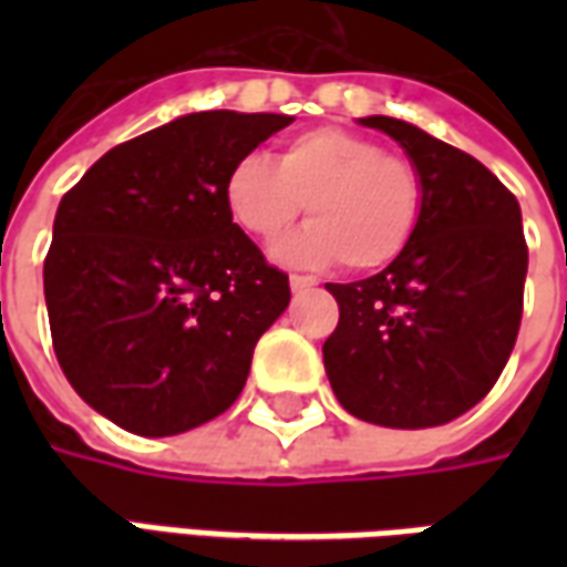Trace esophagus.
I'll return each instance as SVG.
<instances>
[{
    "mask_svg": "<svg viewBox=\"0 0 567 567\" xmlns=\"http://www.w3.org/2000/svg\"><path fill=\"white\" fill-rule=\"evenodd\" d=\"M288 285H291V291H309V288H316L319 282H316L312 276H291Z\"/></svg>",
    "mask_w": 567,
    "mask_h": 567,
    "instance_id": "1",
    "label": "esophagus"
}]
</instances>
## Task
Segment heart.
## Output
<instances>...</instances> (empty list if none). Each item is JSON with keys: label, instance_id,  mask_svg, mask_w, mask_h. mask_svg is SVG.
Listing matches in <instances>:
<instances>
[{"label": "heart", "instance_id": "heart-1", "mask_svg": "<svg viewBox=\"0 0 567 567\" xmlns=\"http://www.w3.org/2000/svg\"><path fill=\"white\" fill-rule=\"evenodd\" d=\"M227 212L246 234L270 239L307 206L312 221L272 243L288 267L352 270L392 264L416 234L422 178L416 166L385 154L377 142L340 127L307 130L288 142L279 161L246 154L224 178Z\"/></svg>", "mask_w": 567, "mask_h": 567}]
</instances>
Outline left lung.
I'll return each mask as SVG.
<instances>
[{
  "label": "left lung",
  "mask_w": 567,
  "mask_h": 567,
  "mask_svg": "<svg viewBox=\"0 0 567 567\" xmlns=\"http://www.w3.org/2000/svg\"><path fill=\"white\" fill-rule=\"evenodd\" d=\"M422 178L416 234L377 276L328 285L340 321L321 346L346 413L434 427L498 382L519 333L528 248L519 203L483 163L416 124L370 115Z\"/></svg>",
  "instance_id": "1"
}]
</instances>
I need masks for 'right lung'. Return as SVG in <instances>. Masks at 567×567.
I'll return each instance as SVG.
<instances>
[{
  "mask_svg": "<svg viewBox=\"0 0 567 567\" xmlns=\"http://www.w3.org/2000/svg\"><path fill=\"white\" fill-rule=\"evenodd\" d=\"M291 121L190 112L105 151L60 199L44 258L56 361L130 434L221 416L288 309V276L234 224L224 178Z\"/></svg>",
  "mask_w": 567,
  "mask_h": 567,
  "instance_id": "obj_1",
  "label": "right lung"
}]
</instances>
